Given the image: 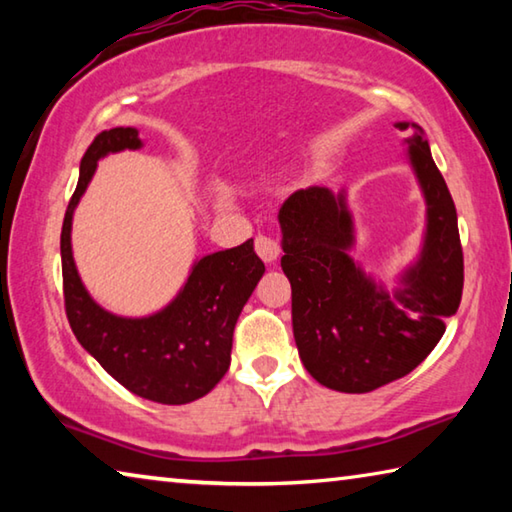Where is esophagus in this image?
Here are the masks:
<instances>
[{"instance_id":"obj_1","label":"esophagus","mask_w":512,"mask_h":512,"mask_svg":"<svg viewBox=\"0 0 512 512\" xmlns=\"http://www.w3.org/2000/svg\"><path fill=\"white\" fill-rule=\"evenodd\" d=\"M255 250H257V255L262 257L266 264L277 262V257H280V253H282V248H280V244H277V239L268 237V235L255 237Z\"/></svg>"}]
</instances>
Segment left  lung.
<instances>
[{
	"instance_id": "1",
	"label": "left lung",
	"mask_w": 512,
	"mask_h": 512,
	"mask_svg": "<svg viewBox=\"0 0 512 512\" xmlns=\"http://www.w3.org/2000/svg\"><path fill=\"white\" fill-rule=\"evenodd\" d=\"M395 126L411 131L406 144L427 203V232L393 298L350 257L354 223L345 192L300 189L277 214L300 361L318 384L341 393H370L409 375L461 305L463 248L452 194L422 128L409 121Z\"/></svg>"
}]
</instances>
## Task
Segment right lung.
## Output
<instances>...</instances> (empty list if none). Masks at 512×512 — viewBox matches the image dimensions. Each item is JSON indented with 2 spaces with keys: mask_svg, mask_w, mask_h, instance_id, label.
Masks as SVG:
<instances>
[{
  "mask_svg": "<svg viewBox=\"0 0 512 512\" xmlns=\"http://www.w3.org/2000/svg\"><path fill=\"white\" fill-rule=\"evenodd\" d=\"M140 146L137 128L119 126L94 137L83 155L79 185L60 232L65 311L76 339L121 386L151 402L187 404L210 393L228 372L232 332L262 280L264 262L248 239L198 259L185 287L158 314L124 318L99 307L76 271L72 216L97 162L108 153Z\"/></svg>",
  "mask_w": 512,
  "mask_h": 512,
  "instance_id": "obj_1",
  "label": "right lung"
}]
</instances>
